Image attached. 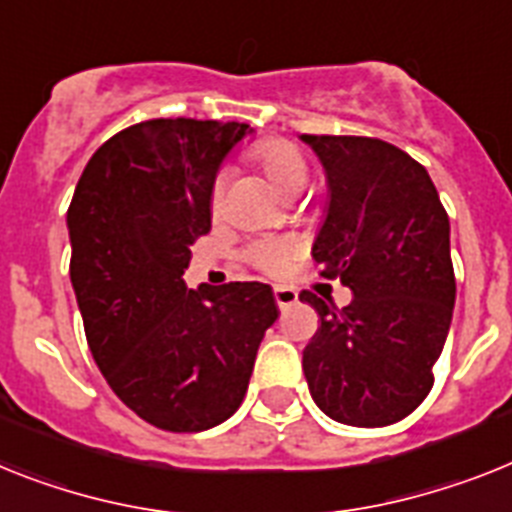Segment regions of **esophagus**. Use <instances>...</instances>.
Instances as JSON below:
<instances>
[{"mask_svg": "<svg viewBox=\"0 0 512 512\" xmlns=\"http://www.w3.org/2000/svg\"><path fill=\"white\" fill-rule=\"evenodd\" d=\"M273 294H276V304L281 309L294 307L296 299H299V294H296L294 289H289V286H276V291H273Z\"/></svg>", "mask_w": 512, "mask_h": 512, "instance_id": "34e87169", "label": "esophagus"}]
</instances>
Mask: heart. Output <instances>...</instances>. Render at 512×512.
I'll use <instances>...</instances> for the list:
<instances>
[{
	"label": "heart",
	"instance_id": "heart-1",
	"mask_svg": "<svg viewBox=\"0 0 512 512\" xmlns=\"http://www.w3.org/2000/svg\"><path fill=\"white\" fill-rule=\"evenodd\" d=\"M249 163H255L257 169L263 171L273 187L281 195H296L307 187L309 171L307 161H304L302 150L296 148L294 143L283 140V137H263L247 148ZM223 176H216L213 182V205H218L223 195ZM296 255V244L291 239H260V242L249 244L247 247V260L255 265L257 270L270 273V276H281L283 270L289 268L291 257Z\"/></svg>",
	"mask_w": 512,
	"mask_h": 512
}]
</instances>
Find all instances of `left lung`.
Listing matches in <instances>:
<instances>
[{"mask_svg":"<svg viewBox=\"0 0 512 512\" xmlns=\"http://www.w3.org/2000/svg\"><path fill=\"white\" fill-rule=\"evenodd\" d=\"M328 176V216L312 247L349 307L299 299L320 328L302 356L320 411L351 427L409 416L435 385L455 304L450 221L427 169L401 148L354 135H302Z\"/></svg>","mask_w":512,"mask_h":512,"instance_id":"8db88e82","label":"left lung"}]
</instances>
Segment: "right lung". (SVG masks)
Listing matches in <instances>:
<instances>
[{
	"label": "right lung",
	"mask_w": 512,
	"mask_h": 512,
	"mask_svg": "<svg viewBox=\"0 0 512 512\" xmlns=\"http://www.w3.org/2000/svg\"><path fill=\"white\" fill-rule=\"evenodd\" d=\"M249 127L148 119L109 137L75 187L70 278L85 338L111 390L166 432H203L244 401L268 283L187 289L190 247L210 231V190Z\"/></svg>",
	"instance_id": "right-lung-1"
}]
</instances>
